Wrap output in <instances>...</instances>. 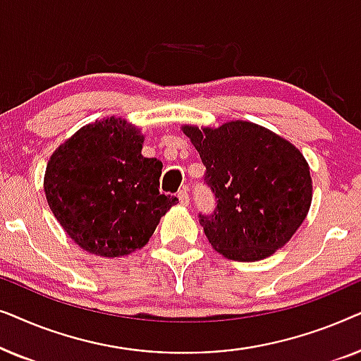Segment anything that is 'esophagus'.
Listing matches in <instances>:
<instances>
[{"mask_svg": "<svg viewBox=\"0 0 361 361\" xmlns=\"http://www.w3.org/2000/svg\"><path fill=\"white\" fill-rule=\"evenodd\" d=\"M177 197H179V202H180L182 205H189L190 197H189V192H187L185 189H184V190H180L179 194H177Z\"/></svg>", "mask_w": 361, "mask_h": 361, "instance_id": "1", "label": "esophagus"}]
</instances>
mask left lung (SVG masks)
<instances>
[{"label": "left lung", "instance_id": "obj_1", "mask_svg": "<svg viewBox=\"0 0 361 361\" xmlns=\"http://www.w3.org/2000/svg\"><path fill=\"white\" fill-rule=\"evenodd\" d=\"M182 131L199 151L204 182L216 199L214 214L199 215L210 245L233 261H259L283 248L312 202L302 152L250 121Z\"/></svg>", "mask_w": 361, "mask_h": 361}]
</instances>
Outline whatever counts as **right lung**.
Wrapping results in <instances>:
<instances>
[{"label":"right lung","instance_id":"1","mask_svg":"<svg viewBox=\"0 0 361 361\" xmlns=\"http://www.w3.org/2000/svg\"><path fill=\"white\" fill-rule=\"evenodd\" d=\"M123 118L83 126L54 151L44 192L54 216L88 253L118 258L145 246L177 197L159 192L162 162Z\"/></svg>","mask_w":361,"mask_h":361}]
</instances>
